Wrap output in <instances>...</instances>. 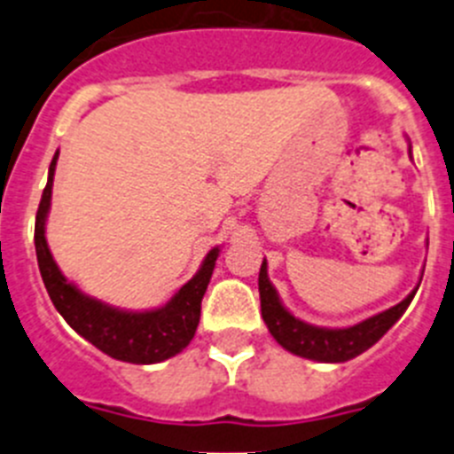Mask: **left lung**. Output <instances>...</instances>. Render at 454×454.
<instances>
[{
	"instance_id": "8db88e82",
	"label": "left lung",
	"mask_w": 454,
	"mask_h": 454,
	"mask_svg": "<svg viewBox=\"0 0 454 454\" xmlns=\"http://www.w3.org/2000/svg\"><path fill=\"white\" fill-rule=\"evenodd\" d=\"M259 295H262V316L266 320L268 330L275 336V340L282 348H286L293 355L314 359V362L340 364L348 359H355L356 355L366 352L375 346L391 330L395 320L404 314V309L414 300L416 291H411L407 298L395 307L387 309L382 314L362 323L343 327V330H330V327H316L295 316L279 302L275 286L268 279V263L263 259L262 270H259Z\"/></svg>"
}]
</instances>
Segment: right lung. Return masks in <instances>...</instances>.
I'll return each mask as SVG.
<instances>
[{
    "label": "right lung",
    "instance_id": "obj_1",
    "mask_svg": "<svg viewBox=\"0 0 454 454\" xmlns=\"http://www.w3.org/2000/svg\"><path fill=\"white\" fill-rule=\"evenodd\" d=\"M56 159H59V152L51 159L50 177H47V186L38 204V214H35L34 234L40 275H43V282H45L56 311L66 318V323L77 334L90 340L92 346L102 350L104 355L120 359V362L159 364L179 355L198 330L202 298L207 293L208 279L214 275L220 250L214 247L208 252L195 277L184 284L175 293V298L161 309L122 311V309L108 307L95 298H88L63 277L45 240V220L51 202Z\"/></svg>",
    "mask_w": 454,
    "mask_h": 454
}]
</instances>
